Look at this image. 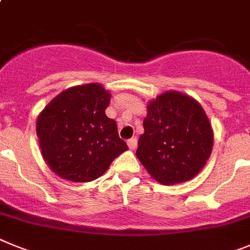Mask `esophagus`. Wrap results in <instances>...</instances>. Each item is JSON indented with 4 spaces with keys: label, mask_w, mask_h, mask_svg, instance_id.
<instances>
[{
    "label": "esophagus",
    "mask_w": 250,
    "mask_h": 250,
    "mask_svg": "<svg viewBox=\"0 0 250 250\" xmlns=\"http://www.w3.org/2000/svg\"><path fill=\"white\" fill-rule=\"evenodd\" d=\"M127 145L131 149H136L137 148V138L133 137V138H131V140H128Z\"/></svg>",
    "instance_id": "obj_1"
}]
</instances>
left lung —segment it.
Wrapping results in <instances>:
<instances>
[{"label":"left lung","mask_w":250,"mask_h":250,"mask_svg":"<svg viewBox=\"0 0 250 250\" xmlns=\"http://www.w3.org/2000/svg\"><path fill=\"white\" fill-rule=\"evenodd\" d=\"M143 128L136 156L160 184L194 179L211 155V123L200 103L188 94L170 90L148 102Z\"/></svg>","instance_id":"1"}]
</instances>
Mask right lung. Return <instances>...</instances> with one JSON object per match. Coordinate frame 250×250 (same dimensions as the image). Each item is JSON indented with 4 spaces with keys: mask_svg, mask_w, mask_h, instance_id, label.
<instances>
[{
    "mask_svg": "<svg viewBox=\"0 0 250 250\" xmlns=\"http://www.w3.org/2000/svg\"><path fill=\"white\" fill-rule=\"evenodd\" d=\"M110 93L98 83L71 86L39 114L36 134L49 168L62 179L89 182L127 151L114 119L105 116Z\"/></svg>",
    "mask_w": 250,
    "mask_h": 250,
    "instance_id": "add662e5",
    "label": "right lung"
}]
</instances>
